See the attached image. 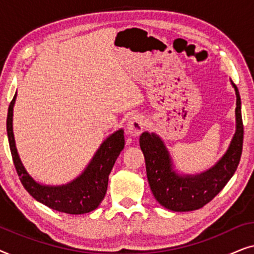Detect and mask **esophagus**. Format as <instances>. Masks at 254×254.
I'll return each instance as SVG.
<instances>
[{"mask_svg": "<svg viewBox=\"0 0 254 254\" xmlns=\"http://www.w3.org/2000/svg\"><path fill=\"white\" fill-rule=\"evenodd\" d=\"M144 128V118L142 116H133L127 123V133L131 136H138Z\"/></svg>", "mask_w": 254, "mask_h": 254, "instance_id": "esophagus-1", "label": "esophagus"}]
</instances>
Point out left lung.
Here are the masks:
<instances>
[{"instance_id": "1", "label": "left lung", "mask_w": 254, "mask_h": 254, "mask_svg": "<svg viewBox=\"0 0 254 254\" xmlns=\"http://www.w3.org/2000/svg\"><path fill=\"white\" fill-rule=\"evenodd\" d=\"M231 84L237 97L236 131L227 152L207 171L199 175H179L173 170L168 149L158 135L144 131L140 136L149 186L155 199L166 209L190 211L202 208L223 190L237 170L243 150L244 127L241 96L235 83L231 81Z\"/></svg>"}]
</instances>
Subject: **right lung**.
<instances>
[{"instance_id": "add662e5", "label": "right lung", "mask_w": 254, "mask_h": 254, "mask_svg": "<svg viewBox=\"0 0 254 254\" xmlns=\"http://www.w3.org/2000/svg\"><path fill=\"white\" fill-rule=\"evenodd\" d=\"M16 95L17 93L13 96L8 109L6 133L13 164L24 189L40 203L61 213L78 215L95 210L105 196L109 176L118 156L125 148L124 129L117 130L100 144L82 175L72 182L60 186L43 185L27 173L17 152L12 131V112Z\"/></svg>"}]
</instances>
